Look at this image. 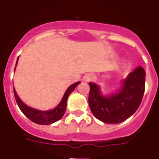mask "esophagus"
Here are the masks:
<instances>
[{"instance_id":"1","label":"esophagus","mask_w":159,"mask_h":159,"mask_svg":"<svg viewBox=\"0 0 159 159\" xmlns=\"http://www.w3.org/2000/svg\"><path fill=\"white\" fill-rule=\"evenodd\" d=\"M93 78H94V77L91 75H88L86 77V82H89V81H91V80H93Z\"/></svg>"}]
</instances>
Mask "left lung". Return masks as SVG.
Listing matches in <instances>:
<instances>
[{
    "instance_id": "left-lung-1",
    "label": "left lung",
    "mask_w": 159,
    "mask_h": 159,
    "mask_svg": "<svg viewBox=\"0 0 159 159\" xmlns=\"http://www.w3.org/2000/svg\"><path fill=\"white\" fill-rule=\"evenodd\" d=\"M145 72L137 67L129 73L118 93L104 97L96 84L89 82V105L95 118L103 123L119 124L136 112L145 92Z\"/></svg>"
}]
</instances>
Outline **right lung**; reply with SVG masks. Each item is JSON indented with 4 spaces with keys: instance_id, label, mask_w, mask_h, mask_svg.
Masks as SVG:
<instances>
[{
    "instance_id": "1",
    "label": "right lung",
    "mask_w": 159,
    "mask_h": 159,
    "mask_svg": "<svg viewBox=\"0 0 159 159\" xmlns=\"http://www.w3.org/2000/svg\"><path fill=\"white\" fill-rule=\"evenodd\" d=\"M18 60H17V63H18ZM17 63H16V65H17ZM80 82H76V83L69 86L67 90L65 91L64 97L62 98V100L58 104V106L50 111H39L37 110V109L31 108V107L26 106L25 103L22 102V101L20 99L14 89V94L17 104L19 107L20 110L22 111V113L29 120H30L35 124H38V125H51V124L57 122V120H59L62 118L65 112V110H66V107H67L66 105H67L68 97L74 90L76 86Z\"/></svg>"
}]
</instances>
